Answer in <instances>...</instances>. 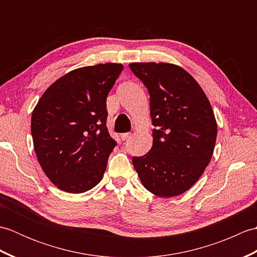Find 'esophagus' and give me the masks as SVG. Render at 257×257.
<instances>
[{
	"mask_svg": "<svg viewBox=\"0 0 257 257\" xmlns=\"http://www.w3.org/2000/svg\"><path fill=\"white\" fill-rule=\"evenodd\" d=\"M130 136H132V134L130 133H124V134H121V139L124 141V140H127Z\"/></svg>",
	"mask_w": 257,
	"mask_h": 257,
	"instance_id": "obj_1",
	"label": "esophagus"
}]
</instances>
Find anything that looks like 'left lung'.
Segmentation results:
<instances>
[{
    "instance_id": "left-lung-1",
    "label": "left lung",
    "mask_w": 257,
    "mask_h": 257,
    "mask_svg": "<svg viewBox=\"0 0 257 257\" xmlns=\"http://www.w3.org/2000/svg\"><path fill=\"white\" fill-rule=\"evenodd\" d=\"M132 72L150 96L154 144L133 157L145 188L171 198L189 190L204 172L214 150L216 121L210 101L188 72L167 63H133Z\"/></svg>"
}]
</instances>
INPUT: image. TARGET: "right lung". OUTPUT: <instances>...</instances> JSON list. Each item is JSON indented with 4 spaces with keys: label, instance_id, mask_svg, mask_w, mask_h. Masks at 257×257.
Returning <instances> with one entry per match:
<instances>
[{
    "label": "right lung",
    "instance_id": "right-lung-1",
    "mask_svg": "<svg viewBox=\"0 0 257 257\" xmlns=\"http://www.w3.org/2000/svg\"><path fill=\"white\" fill-rule=\"evenodd\" d=\"M107 63L75 69L52 84L32 113L37 160L58 189L83 193L100 181L117 141L106 127V99L122 72Z\"/></svg>",
    "mask_w": 257,
    "mask_h": 257
}]
</instances>
